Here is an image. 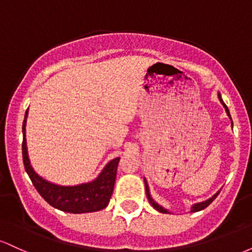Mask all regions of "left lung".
<instances>
[{
  "label": "left lung",
  "instance_id": "8db88e82",
  "mask_svg": "<svg viewBox=\"0 0 252 252\" xmlns=\"http://www.w3.org/2000/svg\"><path fill=\"white\" fill-rule=\"evenodd\" d=\"M218 98H219V100H220V103L222 104V106H224V108H225V111H226L227 116L230 117V120H231V124H233V123H232V118H231V115H230V111H228L227 106L225 105V103L222 102L221 96H220V94H219V92H218ZM144 186H146V194H147V198H148V200H149V202H150V205H152V206L154 207L155 210H158V212H161V213H169V211H168V210L164 209V207L161 206V205H158V202H156V201L154 200V199L152 198V195H150V192H149L148 182H147L146 179H144ZM218 194H219V192H217L215 195H212V196H211L210 199H207V200L201 201V202H196V204L192 205V207H190V212H198V211H201V210L206 209V207L209 206V205L211 204V202H212L213 200H215V199L217 198V195H218Z\"/></svg>",
  "mask_w": 252,
  "mask_h": 252
}]
</instances>
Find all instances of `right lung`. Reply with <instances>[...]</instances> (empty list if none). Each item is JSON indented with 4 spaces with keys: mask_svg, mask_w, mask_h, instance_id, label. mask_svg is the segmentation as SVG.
Masks as SVG:
<instances>
[{
    "mask_svg": "<svg viewBox=\"0 0 252 252\" xmlns=\"http://www.w3.org/2000/svg\"><path fill=\"white\" fill-rule=\"evenodd\" d=\"M27 117L28 109L26 111L25 121L22 124V132H24L22 158H24L26 172L39 194L54 209L67 213H89L105 209L108 206L112 192H114L120 158L110 161L99 173V175L90 182H84V184L76 185V186H62V185L47 181L35 173V170L31 166L27 152V142H26Z\"/></svg>",
    "mask_w": 252,
    "mask_h": 252,
    "instance_id": "obj_1",
    "label": "right lung"
}]
</instances>
